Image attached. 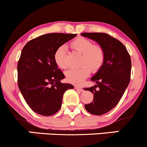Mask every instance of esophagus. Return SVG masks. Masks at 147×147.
Masks as SVG:
<instances>
[{
    "mask_svg": "<svg viewBox=\"0 0 147 147\" xmlns=\"http://www.w3.org/2000/svg\"><path fill=\"white\" fill-rule=\"evenodd\" d=\"M74 88H75L76 90H77V91H84L82 88H80V87L76 86L74 87Z\"/></svg>",
    "mask_w": 147,
    "mask_h": 147,
    "instance_id": "1",
    "label": "esophagus"
}]
</instances>
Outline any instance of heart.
Listing matches in <instances>:
<instances>
[{
  "label": "heart",
  "mask_w": 147,
  "mask_h": 147,
  "mask_svg": "<svg viewBox=\"0 0 147 147\" xmlns=\"http://www.w3.org/2000/svg\"><path fill=\"white\" fill-rule=\"evenodd\" d=\"M72 49L81 53L80 64L83 65L78 69H71L65 72L66 80L72 84H79L88 76L90 70L96 72L103 66L105 59L104 51L101 46L94 45L93 42L88 38L78 37L70 43ZM66 47L61 46L56 49L54 53V61L60 69L66 68Z\"/></svg>",
  "instance_id": "b5f03b06"
}]
</instances>
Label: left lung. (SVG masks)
<instances>
[{"label":"left lung","instance_id":"obj_1","mask_svg":"<svg viewBox=\"0 0 147 147\" xmlns=\"http://www.w3.org/2000/svg\"><path fill=\"white\" fill-rule=\"evenodd\" d=\"M81 35L98 43L104 51V64L91 78L96 85L84 88L94 94L92 102L85 105L86 111L94 115H102L117 105L129 85L131 58L122 43L107 33H83Z\"/></svg>","mask_w":147,"mask_h":147}]
</instances>
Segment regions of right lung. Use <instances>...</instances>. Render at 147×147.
<instances>
[{
	"label": "right lung",
	"mask_w": 147,
	"mask_h": 147,
	"mask_svg": "<svg viewBox=\"0 0 147 147\" xmlns=\"http://www.w3.org/2000/svg\"><path fill=\"white\" fill-rule=\"evenodd\" d=\"M76 34L53 33L28 42L18 63V87L30 109L43 116H51L61 107L63 95L74 88L61 80L64 75L54 61L56 49Z\"/></svg>",
	"instance_id": "right-lung-1"
}]
</instances>
